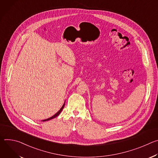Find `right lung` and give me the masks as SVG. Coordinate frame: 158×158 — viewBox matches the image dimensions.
<instances>
[{
    "mask_svg": "<svg viewBox=\"0 0 158 158\" xmlns=\"http://www.w3.org/2000/svg\"><path fill=\"white\" fill-rule=\"evenodd\" d=\"M64 105H65V102H64V104L62 105V107L60 109V110L57 112L56 114H55L53 116H52V117H51V118H48V119H44V120H42V121H49V120H51V119H54V118H56L57 116H58L59 115V114L61 112V111L62 110V109H63V108H64Z\"/></svg>",
    "mask_w": 158,
    "mask_h": 158,
    "instance_id": "1",
    "label": "right lung"
}]
</instances>
